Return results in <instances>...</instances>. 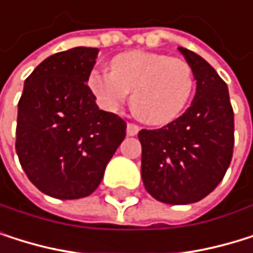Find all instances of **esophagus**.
Instances as JSON below:
<instances>
[{"mask_svg": "<svg viewBox=\"0 0 253 253\" xmlns=\"http://www.w3.org/2000/svg\"><path fill=\"white\" fill-rule=\"evenodd\" d=\"M138 131H140V128H138L135 124H128V125H126V134H128V135H131V137H132V135H137Z\"/></svg>", "mask_w": 253, "mask_h": 253, "instance_id": "obj_1", "label": "esophagus"}]
</instances>
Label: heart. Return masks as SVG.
<instances>
[{"mask_svg":"<svg viewBox=\"0 0 253 253\" xmlns=\"http://www.w3.org/2000/svg\"><path fill=\"white\" fill-rule=\"evenodd\" d=\"M111 71H92L87 85L107 111L122 107L131 92L132 111L149 125L175 121L193 92V71L181 58L128 51L110 61Z\"/></svg>","mask_w":253,"mask_h":253,"instance_id":"obj_1","label":"heart"}]
</instances>
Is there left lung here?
Here are the masks:
<instances>
[{"label":"left lung","mask_w":253,"mask_h":253,"mask_svg":"<svg viewBox=\"0 0 253 253\" xmlns=\"http://www.w3.org/2000/svg\"><path fill=\"white\" fill-rule=\"evenodd\" d=\"M196 80L192 105L160 129H142V179L163 204L204 199L223 179L232 158L234 111L226 83L201 55L182 46Z\"/></svg>","instance_id":"left-lung-1"}]
</instances>
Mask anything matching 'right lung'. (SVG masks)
<instances>
[{
	"instance_id": "right-lung-1",
	"label": "right lung",
	"mask_w": 253,
	"mask_h": 253,
	"mask_svg": "<svg viewBox=\"0 0 253 253\" xmlns=\"http://www.w3.org/2000/svg\"><path fill=\"white\" fill-rule=\"evenodd\" d=\"M98 52L85 46L57 52L24 83L16 152L28 179L51 198L92 195L125 138L126 124L99 110L87 85Z\"/></svg>"
}]
</instances>
